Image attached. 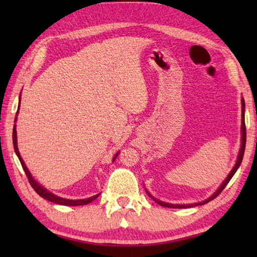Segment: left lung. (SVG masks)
<instances>
[{
    "label": "left lung",
    "mask_w": 257,
    "mask_h": 257,
    "mask_svg": "<svg viewBox=\"0 0 257 257\" xmlns=\"http://www.w3.org/2000/svg\"><path fill=\"white\" fill-rule=\"evenodd\" d=\"M245 146H246V125H245V102H243V98H241V145H240V150H239V154H238V158H237V161H236V164H234V167L232 168V170L230 171V173L228 175V177L225 178L224 181L221 184V186L219 187V188L216 189V191L214 194L212 195V196L208 197L207 199H205V201L203 202H199V203H195V204H171V203H165V202H162V201H159V199L154 198L152 195L149 193V191L146 190V193L149 194V196H151V198H153L154 201L160 204L161 206H164V207H169V208H188V207H193V206H197V205H203V204H206L210 201H212V199H214L217 195H219L221 191H222L224 189V187L228 185V182L230 181V179L233 177L234 173H236V171L238 170V168L240 167L241 164V161H242V156H243V153H245Z\"/></svg>",
    "instance_id": "left-lung-1"
}]
</instances>
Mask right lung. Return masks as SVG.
<instances>
[{"label":"right lung","mask_w":257,"mask_h":257,"mask_svg":"<svg viewBox=\"0 0 257 257\" xmlns=\"http://www.w3.org/2000/svg\"><path fill=\"white\" fill-rule=\"evenodd\" d=\"M20 99H21V93H20V97H19V106H20ZM19 106H18V112H19ZM18 112H17V113H18ZM16 120H17V116H16L15 121H16ZM12 139H14L15 152H16L17 156H18V159H19V161H20L21 165H23V169H24V171H25V173H26V176H27L28 180H29V182H30V185H32L34 190L36 191V193H37L38 195H40L41 197L45 198V199H47V201H50V202H53V203H55V204H60V205L78 206V205H86V204H89L90 202H93L94 199H96V198L99 196V194H97V195H95V196H92V197H89V198H85V199H67V198L56 196V195H54L53 193H51V191H49L46 188H44V187L41 186L36 180L34 179L33 176H32V173L29 172L27 167H26V164H25V162H24L23 158H21V156H20L19 150H18V143H17V130H16V124H15V127H14V134H12ZM118 155H119V152L114 155V158H113V161H114V160L116 159V156H118Z\"/></svg>","instance_id":"add662e5"}]
</instances>
